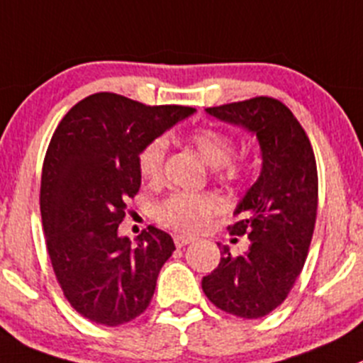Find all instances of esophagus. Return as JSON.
<instances>
[{"instance_id": "34e87169", "label": "esophagus", "mask_w": 363, "mask_h": 363, "mask_svg": "<svg viewBox=\"0 0 363 363\" xmlns=\"http://www.w3.org/2000/svg\"><path fill=\"white\" fill-rule=\"evenodd\" d=\"M174 241H175V246H177V248H182V246H186V245H189V242H193V238H189V235L177 234L174 238Z\"/></svg>"}]
</instances>
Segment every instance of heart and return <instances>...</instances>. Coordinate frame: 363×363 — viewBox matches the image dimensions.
<instances>
[{
    "label": "heart",
    "instance_id": "heart-1",
    "mask_svg": "<svg viewBox=\"0 0 363 363\" xmlns=\"http://www.w3.org/2000/svg\"><path fill=\"white\" fill-rule=\"evenodd\" d=\"M203 161L216 168V174L225 182H238L242 177V164L234 157L235 142L230 135L214 128L193 129L188 135ZM168 143L163 136L152 138L140 149L138 172L140 177L156 186L163 181L164 157ZM223 207L216 193L175 191L156 207V218L161 225L182 234H196L203 230L211 218Z\"/></svg>",
    "mask_w": 363,
    "mask_h": 363
}]
</instances>
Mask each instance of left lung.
Masks as SVG:
<instances>
[{
    "mask_svg": "<svg viewBox=\"0 0 363 363\" xmlns=\"http://www.w3.org/2000/svg\"><path fill=\"white\" fill-rule=\"evenodd\" d=\"M207 113L257 135L262 170L239 202L230 235H248V252L220 246V264L202 279L213 305L242 319L284 303L303 269L318 216V167L311 140L293 111L273 97L207 108Z\"/></svg>",
    "mask_w": 363,
    "mask_h": 363,
    "instance_id": "8db88e82",
    "label": "left lung"
}]
</instances>
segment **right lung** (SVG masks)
<instances>
[{"label": "right lung", "instance_id": "right-lung-1", "mask_svg": "<svg viewBox=\"0 0 363 363\" xmlns=\"http://www.w3.org/2000/svg\"><path fill=\"white\" fill-rule=\"evenodd\" d=\"M193 111L99 92L70 108L49 142L40 182L45 246L63 296L92 323L124 325L152 300L174 239L150 225L131 246L118 225L142 184L140 149Z\"/></svg>", "mask_w": 363, "mask_h": 363}]
</instances>
